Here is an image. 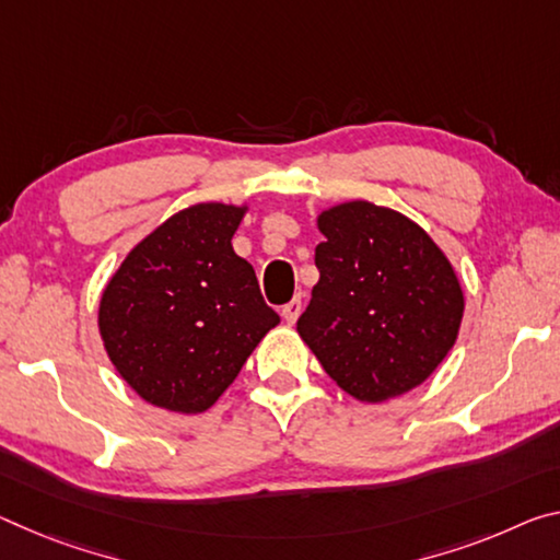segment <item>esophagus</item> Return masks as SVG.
<instances>
[{"label": "esophagus", "mask_w": 560, "mask_h": 560, "mask_svg": "<svg viewBox=\"0 0 560 560\" xmlns=\"http://www.w3.org/2000/svg\"><path fill=\"white\" fill-rule=\"evenodd\" d=\"M301 306H304V301H301V296H294V299H291L289 304L281 308L283 322H287V324H296V318H299V314H301Z\"/></svg>", "instance_id": "esophagus-1"}]
</instances>
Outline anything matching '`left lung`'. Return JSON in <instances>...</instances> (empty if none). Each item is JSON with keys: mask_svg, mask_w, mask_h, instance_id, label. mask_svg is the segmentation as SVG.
I'll list each match as a JSON object with an SVG mask.
<instances>
[{"mask_svg": "<svg viewBox=\"0 0 560 560\" xmlns=\"http://www.w3.org/2000/svg\"><path fill=\"white\" fill-rule=\"evenodd\" d=\"M318 283L296 331L346 394L378 404L446 359L464 318L454 266L411 219L371 201L324 211Z\"/></svg>", "mask_w": 560, "mask_h": 560, "instance_id": "obj_1", "label": "left lung"}]
</instances>
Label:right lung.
<instances>
[{
	"instance_id": "1",
	"label": "right lung",
	"mask_w": 560,
	"mask_h": 560,
	"mask_svg": "<svg viewBox=\"0 0 560 560\" xmlns=\"http://www.w3.org/2000/svg\"><path fill=\"white\" fill-rule=\"evenodd\" d=\"M242 217L226 203L184 209L131 248L106 283L104 349L144 401L207 411L279 324L252 264L234 254Z\"/></svg>"
}]
</instances>
